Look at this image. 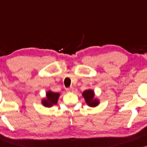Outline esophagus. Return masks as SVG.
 <instances>
[{
	"label": "esophagus",
	"instance_id": "34e87169",
	"mask_svg": "<svg viewBox=\"0 0 147 147\" xmlns=\"http://www.w3.org/2000/svg\"><path fill=\"white\" fill-rule=\"evenodd\" d=\"M66 91L67 92H69V93H72V92H74V88H67L66 89Z\"/></svg>",
	"mask_w": 147,
	"mask_h": 147
}]
</instances>
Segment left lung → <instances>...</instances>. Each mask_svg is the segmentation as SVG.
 Listing matches in <instances>:
<instances>
[{"instance_id": "8db88e82", "label": "left lung", "mask_w": 147, "mask_h": 147, "mask_svg": "<svg viewBox=\"0 0 147 147\" xmlns=\"http://www.w3.org/2000/svg\"><path fill=\"white\" fill-rule=\"evenodd\" d=\"M82 96L85 99L86 104L91 107H96L100 103L99 100L98 98H95L94 92L91 89L85 90L82 93Z\"/></svg>"}]
</instances>
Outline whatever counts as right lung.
I'll use <instances>...</instances> for the list:
<instances>
[{
  "mask_svg": "<svg viewBox=\"0 0 147 147\" xmlns=\"http://www.w3.org/2000/svg\"><path fill=\"white\" fill-rule=\"evenodd\" d=\"M59 96L60 94L59 93L53 92L52 91H48L46 93V98L42 99L41 103L45 107H51L53 105L57 104Z\"/></svg>",
  "mask_w": 147,
  "mask_h": 147,
  "instance_id": "obj_1",
  "label": "right lung"
}]
</instances>
